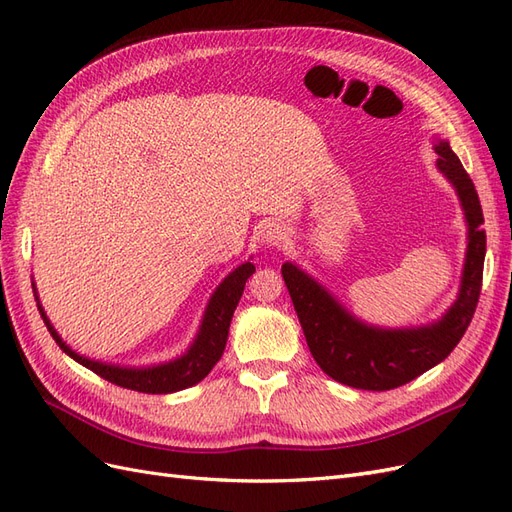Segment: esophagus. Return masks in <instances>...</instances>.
Here are the masks:
<instances>
[{
  "label": "esophagus",
  "instance_id": "obj_1",
  "mask_svg": "<svg viewBox=\"0 0 512 512\" xmlns=\"http://www.w3.org/2000/svg\"><path fill=\"white\" fill-rule=\"evenodd\" d=\"M262 243L267 247H286L288 245V230L282 224H267L262 228Z\"/></svg>",
  "mask_w": 512,
  "mask_h": 512
}]
</instances>
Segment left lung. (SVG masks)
<instances>
[{"instance_id":"left-lung-1","label":"left lung","mask_w":512,"mask_h":512,"mask_svg":"<svg viewBox=\"0 0 512 512\" xmlns=\"http://www.w3.org/2000/svg\"><path fill=\"white\" fill-rule=\"evenodd\" d=\"M436 166L453 185L468 226L457 299L442 318L421 327L384 329L356 318L312 275L294 262H284L282 275L297 309L309 352L324 374L365 391H389L442 363L466 333L483 282L487 237L483 209L470 175L444 138H433Z\"/></svg>"}]
</instances>
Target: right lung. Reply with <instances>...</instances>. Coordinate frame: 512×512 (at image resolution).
Returning <instances> with one entry per match:
<instances>
[{"instance_id": "obj_1", "label": "right lung", "mask_w": 512, "mask_h": 512, "mask_svg": "<svg viewBox=\"0 0 512 512\" xmlns=\"http://www.w3.org/2000/svg\"><path fill=\"white\" fill-rule=\"evenodd\" d=\"M254 271H256V267L252 265V262L245 260L243 265L232 269L220 282V286L213 290L211 299L205 307L203 320H200L198 333L194 337V342L188 346V350L179 354L177 359L143 365V367L104 363V361L89 359V356H83L76 350H72L64 342V339H61V335L55 331L49 316H46L34 282H32V288H34V297H36L40 316L46 324V329H49V333L53 335L59 348L64 350L70 359L91 369L100 378L113 382L117 386H123V389L149 393V395H166V393H177L183 389H190V386L198 384L213 369V365L222 359L232 314H235V309L239 305L247 277H250Z\"/></svg>"}]
</instances>
